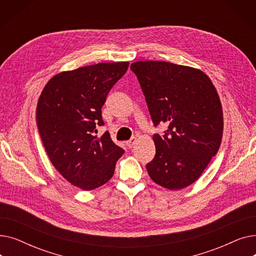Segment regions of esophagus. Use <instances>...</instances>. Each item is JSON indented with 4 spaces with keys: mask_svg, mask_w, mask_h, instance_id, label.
Wrapping results in <instances>:
<instances>
[{
    "mask_svg": "<svg viewBox=\"0 0 256 256\" xmlns=\"http://www.w3.org/2000/svg\"><path fill=\"white\" fill-rule=\"evenodd\" d=\"M136 141H137V139H136L135 137H132V138H130V140H128V141L126 142V144L128 147H130V148H132V147L134 145H135Z\"/></svg>",
    "mask_w": 256,
    "mask_h": 256,
    "instance_id": "obj_1",
    "label": "esophagus"
}]
</instances>
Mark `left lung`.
<instances>
[{"label": "left lung", "instance_id": "8db88e82", "mask_svg": "<svg viewBox=\"0 0 256 256\" xmlns=\"http://www.w3.org/2000/svg\"><path fill=\"white\" fill-rule=\"evenodd\" d=\"M137 76L154 126L166 124L163 136L154 134L156 156L146 165L150 178L168 190L195 182L219 150L223 112L210 78L193 67L165 61H138Z\"/></svg>", "mask_w": 256, "mask_h": 256}]
</instances>
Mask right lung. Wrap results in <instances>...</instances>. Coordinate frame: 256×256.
I'll return each instance as SVG.
<instances>
[{
	"mask_svg": "<svg viewBox=\"0 0 256 256\" xmlns=\"http://www.w3.org/2000/svg\"><path fill=\"white\" fill-rule=\"evenodd\" d=\"M128 62L98 63L52 76L38 100L36 124L44 150L61 176L90 191L114 174L124 150L106 132L102 108L106 96L128 68Z\"/></svg>",
	"mask_w": 256,
	"mask_h": 256,
	"instance_id": "obj_1",
	"label": "right lung"
}]
</instances>
